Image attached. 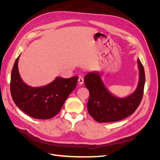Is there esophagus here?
Masks as SVG:
<instances>
[{"instance_id":"obj_1","label":"esophagus","mask_w":160,"mask_h":160,"mask_svg":"<svg viewBox=\"0 0 160 160\" xmlns=\"http://www.w3.org/2000/svg\"><path fill=\"white\" fill-rule=\"evenodd\" d=\"M78 83H79V84H80V85H83V83H84V79H83V77H79V78L78 79Z\"/></svg>"}]
</instances>
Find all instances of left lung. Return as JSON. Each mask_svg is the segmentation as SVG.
<instances>
[{
	"mask_svg": "<svg viewBox=\"0 0 160 160\" xmlns=\"http://www.w3.org/2000/svg\"><path fill=\"white\" fill-rule=\"evenodd\" d=\"M139 81L133 93L119 98L108 90L98 71L90 72L85 76L84 83L89 91L88 109L89 115L99 123L118 122L134 113L142 99L146 81L145 71L141 61H137Z\"/></svg>",
	"mask_w": 160,
	"mask_h": 160,
	"instance_id": "8db88e82",
	"label": "left lung"
}]
</instances>
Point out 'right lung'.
I'll list each match as a JSON object with an SVG mask.
<instances>
[{
  "label": "right lung",
  "instance_id": "right-lung-1",
  "mask_svg": "<svg viewBox=\"0 0 160 160\" xmlns=\"http://www.w3.org/2000/svg\"><path fill=\"white\" fill-rule=\"evenodd\" d=\"M20 55L11 72V93L14 102L24 113L33 118L51 119L59 112L67 98L75 89L79 77L68 79L57 77L49 84L33 88L27 85L19 74Z\"/></svg>",
  "mask_w": 160,
  "mask_h": 160
}]
</instances>
